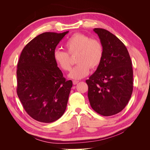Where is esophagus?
Here are the masks:
<instances>
[{
	"label": "esophagus",
	"instance_id": "1",
	"mask_svg": "<svg viewBox=\"0 0 150 150\" xmlns=\"http://www.w3.org/2000/svg\"><path fill=\"white\" fill-rule=\"evenodd\" d=\"M79 83V81H75V80H74V81H72V83H73V84L74 85H76V84H77Z\"/></svg>",
	"mask_w": 150,
	"mask_h": 150
}]
</instances>
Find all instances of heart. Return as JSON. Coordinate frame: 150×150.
<instances>
[{
  "instance_id": "b5f03b06",
  "label": "heart",
  "mask_w": 150,
  "mask_h": 150,
  "mask_svg": "<svg viewBox=\"0 0 150 150\" xmlns=\"http://www.w3.org/2000/svg\"><path fill=\"white\" fill-rule=\"evenodd\" d=\"M66 52L57 49L54 52L53 58L58 67L64 71L71 69L70 56H74L78 63L72 69L69 77L71 79H82L89 73L90 68H97L103 60L104 49L101 42L98 39H91L89 36L75 33L72 35L65 44Z\"/></svg>"
}]
</instances>
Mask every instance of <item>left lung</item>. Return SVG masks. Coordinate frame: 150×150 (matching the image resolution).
I'll return each mask as SVG.
<instances>
[{
  "instance_id": "left-lung-1",
  "label": "left lung",
  "mask_w": 150,
  "mask_h": 150,
  "mask_svg": "<svg viewBox=\"0 0 150 150\" xmlns=\"http://www.w3.org/2000/svg\"><path fill=\"white\" fill-rule=\"evenodd\" d=\"M103 46L101 64L86 81L90 105L98 114L109 116L121 111L133 89L132 62L127 48L108 30L95 28Z\"/></svg>"
}]
</instances>
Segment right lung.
Listing matches in <instances>:
<instances>
[{
    "instance_id": "obj_1",
    "label": "right lung",
    "mask_w": 150,
    "mask_h": 150,
    "mask_svg": "<svg viewBox=\"0 0 150 150\" xmlns=\"http://www.w3.org/2000/svg\"><path fill=\"white\" fill-rule=\"evenodd\" d=\"M68 33L36 36L24 47L18 62L17 96L27 113L39 122L55 121L66 109L72 82L63 77L53 54Z\"/></svg>"
}]
</instances>
